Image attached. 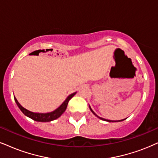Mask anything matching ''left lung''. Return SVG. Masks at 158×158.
Listing matches in <instances>:
<instances>
[{
  "instance_id": "left-lung-1",
  "label": "left lung",
  "mask_w": 158,
  "mask_h": 158,
  "mask_svg": "<svg viewBox=\"0 0 158 158\" xmlns=\"http://www.w3.org/2000/svg\"><path fill=\"white\" fill-rule=\"evenodd\" d=\"M89 109H90V110H91V111H92V112H93V113L94 114H95V116H96V117H98V118H99V119H102V120H104V121H107V122H119V121H123V120H125V119H121V120H118V121H112V120H109V119H106L101 118V117H98V115L96 114H95V112H94V111H93V110H92V109H91V108H90V107H89Z\"/></svg>"
}]
</instances>
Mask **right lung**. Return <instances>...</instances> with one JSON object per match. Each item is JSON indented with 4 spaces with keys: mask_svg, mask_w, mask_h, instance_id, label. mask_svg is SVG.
<instances>
[{
    "mask_svg": "<svg viewBox=\"0 0 158 158\" xmlns=\"http://www.w3.org/2000/svg\"><path fill=\"white\" fill-rule=\"evenodd\" d=\"M75 94L76 93L71 94V95H70L69 96L65 99L64 102L62 103L60 106L57 108L56 110L52 111V112L46 113V114L31 112V111L27 110V109H25V108L22 106L19 103V102H18L17 98H16L15 97V101L16 103H17V105L18 106V107H19V109L22 111V112H23L25 116H27V117H28L32 119H33V120L37 121V122H50V121L54 120V119H57L59 117H60V116L63 114V113L64 112L65 109H66L68 103H69V101L72 98V97L75 95Z\"/></svg>",
    "mask_w": 158,
    "mask_h": 158,
    "instance_id": "add662e5",
    "label": "right lung"
}]
</instances>
